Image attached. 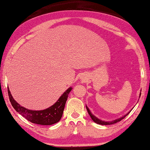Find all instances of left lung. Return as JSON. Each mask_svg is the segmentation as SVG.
<instances>
[{"instance_id": "8db88e82", "label": "left lung", "mask_w": 150, "mask_h": 150, "mask_svg": "<svg viewBox=\"0 0 150 150\" xmlns=\"http://www.w3.org/2000/svg\"><path fill=\"white\" fill-rule=\"evenodd\" d=\"M140 95H141V93H140ZM86 108H87V112H88V113H89L90 117H91V119L93 120V121H94L95 123H97V124H99V125H112V124H114V123H115L119 122V121H120L122 120L123 119H124V118H125V117L127 116V115L129 114V112H131V111H130L127 114H126L125 115H124L123 117L120 118V119H117V120H114V121H110V122H106V121H102V120H100L99 119H98L97 117H96L94 115H93V114H91V112H90L89 109L88 108H87V106H86Z\"/></svg>"}]
</instances>
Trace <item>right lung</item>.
Wrapping results in <instances>:
<instances>
[{
    "mask_svg": "<svg viewBox=\"0 0 150 150\" xmlns=\"http://www.w3.org/2000/svg\"><path fill=\"white\" fill-rule=\"evenodd\" d=\"M72 90V87H69L64 92L59 100L50 108L44 110L36 111L27 109L19 105L17 102L13 99L11 95L9 88L8 87V93L9 96V99L13 108L21 114L23 117L33 123L38 124L42 125H50L57 123L60 121L63 115L64 106L67 100L69 93Z\"/></svg>",
    "mask_w": 150,
    "mask_h": 150,
    "instance_id": "add662e5",
    "label": "right lung"
}]
</instances>
